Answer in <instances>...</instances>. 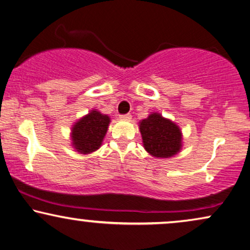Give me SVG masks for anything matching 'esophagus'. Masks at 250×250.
<instances>
[{"label": "esophagus", "instance_id": "34e87169", "mask_svg": "<svg viewBox=\"0 0 250 250\" xmlns=\"http://www.w3.org/2000/svg\"><path fill=\"white\" fill-rule=\"evenodd\" d=\"M120 119L121 120H130V119H131V114H122L120 115Z\"/></svg>", "mask_w": 250, "mask_h": 250}]
</instances>
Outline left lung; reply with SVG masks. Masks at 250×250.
I'll list each match as a JSON object with an SVG mask.
<instances>
[{"label":"left lung","instance_id":"1","mask_svg":"<svg viewBox=\"0 0 250 250\" xmlns=\"http://www.w3.org/2000/svg\"><path fill=\"white\" fill-rule=\"evenodd\" d=\"M144 148L157 159H167L180 152L182 133L173 121L152 113L139 122Z\"/></svg>","mask_w":250,"mask_h":250}]
</instances>
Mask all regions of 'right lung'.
I'll return each mask as SVG.
<instances>
[{"instance_id":"1","label":"right lung","mask_w":250,"mask_h":250,"mask_svg":"<svg viewBox=\"0 0 250 250\" xmlns=\"http://www.w3.org/2000/svg\"><path fill=\"white\" fill-rule=\"evenodd\" d=\"M111 119L100 111L91 110L79 119L71 129L72 146L80 154H90L100 148Z\"/></svg>"}]
</instances>
